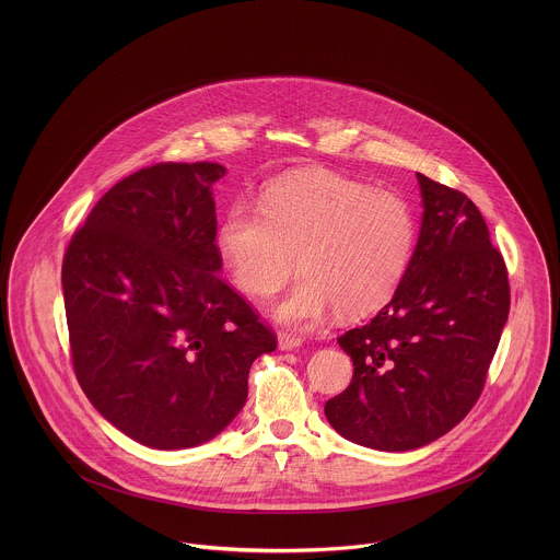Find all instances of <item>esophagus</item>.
<instances>
[{
    "instance_id": "34e87169",
    "label": "esophagus",
    "mask_w": 560,
    "mask_h": 560,
    "mask_svg": "<svg viewBox=\"0 0 560 560\" xmlns=\"http://www.w3.org/2000/svg\"><path fill=\"white\" fill-rule=\"evenodd\" d=\"M302 338L292 336V334H279V348L281 350H295V348L302 347Z\"/></svg>"
}]
</instances>
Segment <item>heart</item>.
<instances>
[{
    "label": "heart",
    "instance_id": "heart-1",
    "mask_svg": "<svg viewBox=\"0 0 560 560\" xmlns=\"http://www.w3.org/2000/svg\"><path fill=\"white\" fill-rule=\"evenodd\" d=\"M218 252L241 292L267 298L302 279L270 315L311 329L334 311L363 317L384 306L409 267L416 215L405 197L329 172L270 183L260 206L233 203L218 229Z\"/></svg>",
    "mask_w": 560,
    "mask_h": 560
}]
</instances>
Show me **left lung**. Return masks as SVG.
Masks as SVG:
<instances>
[{
  "label": "left lung",
  "instance_id": "left-lung-1",
  "mask_svg": "<svg viewBox=\"0 0 560 560\" xmlns=\"http://www.w3.org/2000/svg\"><path fill=\"white\" fill-rule=\"evenodd\" d=\"M422 220L393 300L338 338L354 375L325 402L348 441L377 452L424 447L479 399L510 311L506 265L479 208L416 174Z\"/></svg>",
  "mask_w": 560,
  "mask_h": 560
}]
</instances>
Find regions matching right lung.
Wrapping results in <instances>:
<instances>
[{
    "instance_id": "add662e5",
    "label": "right lung",
    "mask_w": 560,
    "mask_h": 560,
    "mask_svg": "<svg viewBox=\"0 0 560 560\" xmlns=\"http://www.w3.org/2000/svg\"><path fill=\"white\" fill-rule=\"evenodd\" d=\"M220 163H160L117 183L73 235L62 292L73 365L96 411L140 445L212 441L240 416L252 363L277 348L222 279Z\"/></svg>"
}]
</instances>
